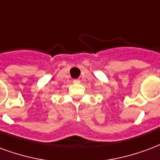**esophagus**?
I'll return each instance as SVG.
<instances>
[{"label":"esophagus","instance_id":"esophagus-1","mask_svg":"<svg viewBox=\"0 0 160 160\" xmlns=\"http://www.w3.org/2000/svg\"><path fill=\"white\" fill-rule=\"evenodd\" d=\"M73 82L78 83V82H80V80H79V79H74V80H73Z\"/></svg>","mask_w":160,"mask_h":160}]
</instances>
